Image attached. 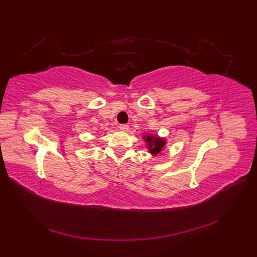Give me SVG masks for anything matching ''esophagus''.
Returning <instances> with one entry per match:
<instances>
[{
    "label": "esophagus",
    "instance_id": "1",
    "mask_svg": "<svg viewBox=\"0 0 257 257\" xmlns=\"http://www.w3.org/2000/svg\"><path fill=\"white\" fill-rule=\"evenodd\" d=\"M119 128H120L121 131H124V132H125V131H127V130H128V125H127V124H120V125H119Z\"/></svg>",
    "mask_w": 257,
    "mask_h": 257
}]
</instances>
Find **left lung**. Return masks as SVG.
Instances as JSON below:
<instances>
[{"mask_svg": "<svg viewBox=\"0 0 257 257\" xmlns=\"http://www.w3.org/2000/svg\"><path fill=\"white\" fill-rule=\"evenodd\" d=\"M143 138L145 139V142L147 144L148 151H149V153H151L152 155H158L165 149V145H166L165 138L159 137L158 135H153V134H144Z\"/></svg>", "mask_w": 257, "mask_h": 257, "instance_id": "left-lung-1", "label": "left lung"}]
</instances>
